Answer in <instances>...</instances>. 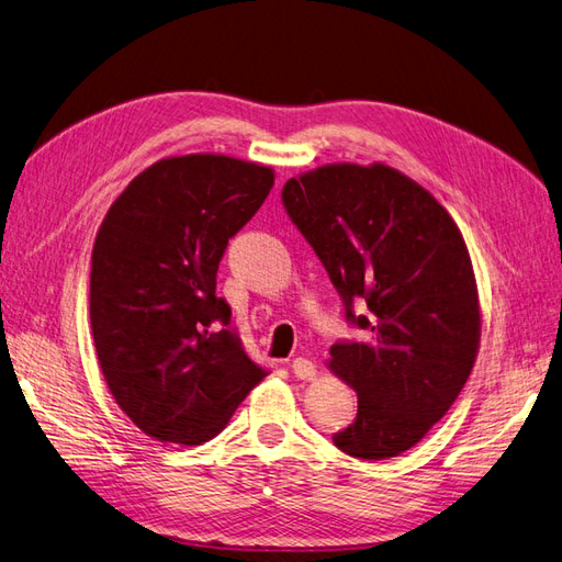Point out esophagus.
Returning a JSON list of instances; mask_svg holds the SVG:
<instances>
[{"mask_svg": "<svg viewBox=\"0 0 562 562\" xmlns=\"http://www.w3.org/2000/svg\"><path fill=\"white\" fill-rule=\"evenodd\" d=\"M291 370H293V375L297 380H314L316 378V366L310 359H304V356H297V359H293Z\"/></svg>", "mask_w": 562, "mask_h": 562, "instance_id": "obj_1", "label": "esophagus"}]
</instances>
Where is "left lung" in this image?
<instances>
[{
  "mask_svg": "<svg viewBox=\"0 0 562 562\" xmlns=\"http://www.w3.org/2000/svg\"><path fill=\"white\" fill-rule=\"evenodd\" d=\"M293 225L326 267L349 326L330 368L359 394L333 443L361 459L411 450L464 389L481 339L467 244L440 203L394 168L321 166L281 192ZM359 301L366 315L355 314Z\"/></svg>",
  "mask_w": 562,
  "mask_h": 562,
  "instance_id": "1",
  "label": "left lung"
}]
</instances>
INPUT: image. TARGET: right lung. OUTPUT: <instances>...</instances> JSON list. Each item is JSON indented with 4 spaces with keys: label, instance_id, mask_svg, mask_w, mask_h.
Here are the masks:
<instances>
[{
    "label": "right lung",
    "instance_id": "obj_1",
    "mask_svg": "<svg viewBox=\"0 0 562 562\" xmlns=\"http://www.w3.org/2000/svg\"><path fill=\"white\" fill-rule=\"evenodd\" d=\"M274 173L223 155L161 159L133 178L95 236L91 330L119 407L161 443L201 446L227 427L267 368L215 295L232 236Z\"/></svg>",
    "mask_w": 562,
    "mask_h": 562
}]
</instances>
